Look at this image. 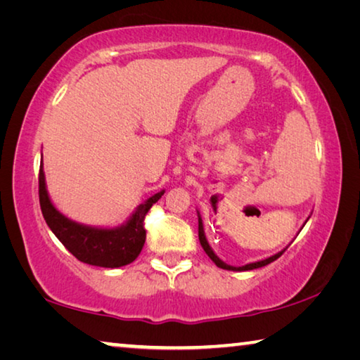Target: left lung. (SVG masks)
<instances>
[{"label": "left lung", "instance_id": "1", "mask_svg": "<svg viewBox=\"0 0 360 360\" xmlns=\"http://www.w3.org/2000/svg\"><path fill=\"white\" fill-rule=\"evenodd\" d=\"M198 238H200V245H202V248L205 249V252L208 254V257L214 262V264L219 266V268H224V270H233V271H246V270H254V268H259V266H265L268 264H271V262H275L278 257H281L283 252L285 251H281L278 252L275 255H271V257H268L265 260H260V262H254V264H248L245 266H230L227 264H224V262L217 257V255L212 252V249L210 248L208 241H206V236H205V231H203V224H202V219L198 217Z\"/></svg>", "mask_w": 360, "mask_h": 360}]
</instances>
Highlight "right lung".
I'll list each match as a JSON object with an SVG mask.
<instances>
[{
  "mask_svg": "<svg viewBox=\"0 0 360 360\" xmlns=\"http://www.w3.org/2000/svg\"><path fill=\"white\" fill-rule=\"evenodd\" d=\"M39 205L42 216L62 245L84 264L117 268L131 264L146 241L144 219L152 205L157 203L165 192H158L138 206L130 221L119 229H94L70 221L53 208L46 191L42 162L39 167Z\"/></svg>",
  "mask_w": 360,
  "mask_h": 360,
  "instance_id": "1",
  "label": "right lung"
}]
</instances>
